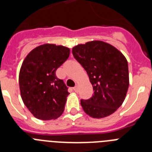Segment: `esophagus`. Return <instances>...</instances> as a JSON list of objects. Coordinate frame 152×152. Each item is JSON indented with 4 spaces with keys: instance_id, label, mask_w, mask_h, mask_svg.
Wrapping results in <instances>:
<instances>
[{
    "instance_id": "1",
    "label": "esophagus",
    "mask_w": 152,
    "mask_h": 152,
    "mask_svg": "<svg viewBox=\"0 0 152 152\" xmlns=\"http://www.w3.org/2000/svg\"><path fill=\"white\" fill-rule=\"evenodd\" d=\"M74 91H75V92H77V91H78V86L77 85L75 86V88H74Z\"/></svg>"
}]
</instances>
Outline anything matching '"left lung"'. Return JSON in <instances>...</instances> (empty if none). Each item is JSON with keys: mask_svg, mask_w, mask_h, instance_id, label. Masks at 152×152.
I'll use <instances>...</instances> for the list:
<instances>
[{"mask_svg": "<svg viewBox=\"0 0 152 152\" xmlns=\"http://www.w3.org/2000/svg\"><path fill=\"white\" fill-rule=\"evenodd\" d=\"M72 54L87 72L94 89L92 97L80 100L84 112L97 119L113 113L123 104L129 85L126 57L100 40L75 45Z\"/></svg>", "mask_w": 152, "mask_h": 152, "instance_id": "left-lung-1", "label": "left lung"}]
</instances>
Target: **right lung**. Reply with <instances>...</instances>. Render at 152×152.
<instances>
[{
    "instance_id": "obj_1",
    "label": "right lung",
    "mask_w": 152,
    "mask_h": 152,
    "mask_svg": "<svg viewBox=\"0 0 152 152\" xmlns=\"http://www.w3.org/2000/svg\"><path fill=\"white\" fill-rule=\"evenodd\" d=\"M69 55L68 47L46 43L33 49L23 61L19 74L21 98L37 119H56L62 114L69 93L56 72Z\"/></svg>"
}]
</instances>
